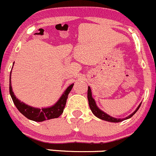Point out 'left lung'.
I'll list each match as a JSON object with an SVG mask.
<instances>
[{
  "label": "left lung",
  "mask_w": 156,
  "mask_h": 156,
  "mask_svg": "<svg viewBox=\"0 0 156 156\" xmlns=\"http://www.w3.org/2000/svg\"><path fill=\"white\" fill-rule=\"evenodd\" d=\"M87 100H88V104H89V107H90V110L92 111V113L94 114L95 116H97L98 118L101 119V120H105V121L107 122H111V123H119V122L123 121L125 120H127V119L131 118L136 113L137 110H139V108L141 106L142 103H140V105L137 107V108L136 109L135 111L133 113H131L130 115H129L128 116H126V118H115V117H113V116H110L109 114L106 113L105 112H104L103 110H101L99 107L97 106L96 102H95L94 99L92 97V92L91 90H90V87L88 86V90H87Z\"/></svg>",
  "instance_id": "left-lung-1"
}]
</instances>
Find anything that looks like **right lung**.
I'll return each mask as SVG.
<instances>
[{"instance_id": "right-lung-1", "label": "right lung", "mask_w": 156, "mask_h": 156, "mask_svg": "<svg viewBox=\"0 0 156 156\" xmlns=\"http://www.w3.org/2000/svg\"><path fill=\"white\" fill-rule=\"evenodd\" d=\"M10 76H11V72H10V87H9L10 94L11 96L12 100H13V104L16 106L17 110L23 116H25L27 119L36 122H43L44 120H50V119L58 118V116L63 113V110H64L66 104V100L69 96V94L70 93L71 90L73 87L74 84L69 85L65 90L62 96L60 97L59 99L55 104H53L51 107H43V108L40 109L27 105L25 103L22 102L18 98H16L11 87V77Z\"/></svg>"}]
</instances>
